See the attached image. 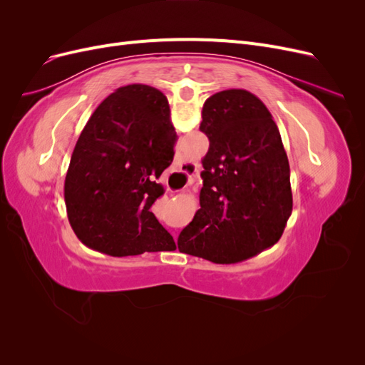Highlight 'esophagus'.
Listing matches in <instances>:
<instances>
[{
    "label": "esophagus",
    "mask_w": 365,
    "mask_h": 365,
    "mask_svg": "<svg viewBox=\"0 0 365 365\" xmlns=\"http://www.w3.org/2000/svg\"><path fill=\"white\" fill-rule=\"evenodd\" d=\"M180 173H182L187 180V185L189 184H192V181H193V175L197 172V168H196V164H193V163H182L181 165H180V170H178ZM185 185V187H187ZM185 187L182 189V192L185 190Z\"/></svg>",
    "instance_id": "esophagus-1"
}]
</instances>
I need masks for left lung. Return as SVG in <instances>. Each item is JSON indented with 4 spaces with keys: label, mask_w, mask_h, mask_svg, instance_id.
<instances>
[{
    "label": "left lung",
    "mask_w": 365,
    "mask_h": 365,
    "mask_svg": "<svg viewBox=\"0 0 365 365\" xmlns=\"http://www.w3.org/2000/svg\"><path fill=\"white\" fill-rule=\"evenodd\" d=\"M200 129L210 141L201 208L178 248L213 263L244 262L272 247L292 213L288 155L268 108L247 90L208 97Z\"/></svg>",
    "instance_id": "8db88e82"
}]
</instances>
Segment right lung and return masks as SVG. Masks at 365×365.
<instances>
[{
	"label": "right lung",
	"mask_w": 365,
	"mask_h": 365,
	"mask_svg": "<svg viewBox=\"0 0 365 365\" xmlns=\"http://www.w3.org/2000/svg\"><path fill=\"white\" fill-rule=\"evenodd\" d=\"M175 143L169 102L157 88L121 86L97 106L63 187L71 228L86 247L114 257L176 248L150 212L164 193L157 180L173 161Z\"/></svg>",
	"instance_id": "obj_1"
}]
</instances>
